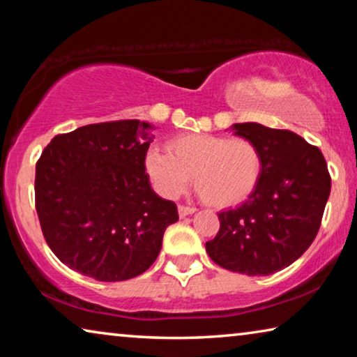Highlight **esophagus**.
<instances>
[{"label":"esophagus","mask_w":357,"mask_h":357,"mask_svg":"<svg viewBox=\"0 0 357 357\" xmlns=\"http://www.w3.org/2000/svg\"><path fill=\"white\" fill-rule=\"evenodd\" d=\"M195 208H190V206H178V213H179V217H185V215H190L195 213Z\"/></svg>","instance_id":"obj_1"}]
</instances>
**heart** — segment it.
Returning <instances> with one entry per match:
<instances>
[{"label":"heart","mask_w":357,"mask_h":357,"mask_svg":"<svg viewBox=\"0 0 357 357\" xmlns=\"http://www.w3.org/2000/svg\"><path fill=\"white\" fill-rule=\"evenodd\" d=\"M168 150L170 153L151 148L144 155V170L165 198L178 197L193 174V183L209 204L234 206L252 195L261 178V153L244 138L181 135L168 143Z\"/></svg>","instance_id":"heart-1"}]
</instances>
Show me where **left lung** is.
Returning a JSON list of instances; mask_svg holds the SVG:
<instances>
[{"label": "left lung", "instance_id": "1", "mask_svg": "<svg viewBox=\"0 0 357 357\" xmlns=\"http://www.w3.org/2000/svg\"><path fill=\"white\" fill-rule=\"evenodd\" d=\"M263 157L257 189L238 208L219 213L220 229L206 243L215 264L247 275H269L309 249L321 225L331 176L317 146L291 130L233 124Z\"/></svg>", "mask_w": 357, "mask_h": 357}]
</instances>
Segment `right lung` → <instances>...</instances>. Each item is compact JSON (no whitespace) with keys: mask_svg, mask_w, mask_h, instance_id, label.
Masks as SVG:
<instances>
[{"mask_svg":"<svg viewBox=\"0 0 357 357\" xmlns=\"http://www.w3.org/2000/svg\"><path fill=\"white\" fill-rule=\"evenodd\" d=\"M154 126L128 119L56 135L36 164V211L52 252L99 282L143 274L178 208L153 190L144 155Z\"/></svg>","mask_w":357,"mask_h":357,"instance_id":"add662e5","label":"right lung"}]
</instances>
